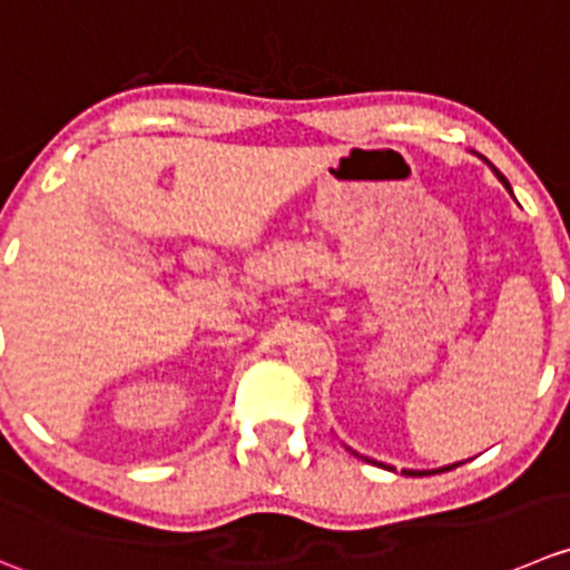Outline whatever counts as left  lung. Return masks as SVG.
I'll return each instance as SVG.
<instances>
[{
    "instance_id": "1",
    "label": "left lung",
    "mask_w": 570,
    "mask_h": 570,
    "mask_svg": "<svg viewBox=\"0 0 570 570\" xmlns=\"http://www.w3.org/2000/svg\"><path fill=\"white\" fill-rule=\"evenodd\" d=\"M495 175H499V178H501V184H504V186H507V189H510V184H507V178H504V175H501V173H499V169H495Z\"/></svg>"
}]
</instances>
